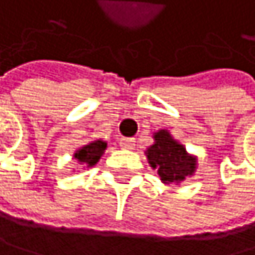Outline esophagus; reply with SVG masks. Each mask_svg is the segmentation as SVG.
<instances>
[{
  "label": "esophagus",
  "mask_w": 255,
  "mask_h": 255,
  "mask_svg": "<svg viewBox=\"0 0 255 255\" xmlns=\"http://www.w3.org/2000/svg\"><path fill=\"white\" fill-rule=\"evenodd\" d=\"M119 144H121V147H124V149H133L134 138H121Z\"/></svg>",
  "instance_id": "obj_1"
}]
</instances>
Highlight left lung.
Listing matches in <instances>:
<instances>
[{
  "mask_svg": "<svg viewBox=\"0 0 255 255\" xmlns=\"http://www.w3.org/2000/svg\"><path fill=\"white\" fill-rule=\"evenodd\" d=\"M155 142L145 150L149 164L156 169L163 183H180L196 171V156L186 152L167 130H158L153 134Z\"/></svg>",
  "mask_w": 255,
  "mask_h": 255,
  "instance_id": "left-lung-1",
  "label": "left lung"
}]
</instances>
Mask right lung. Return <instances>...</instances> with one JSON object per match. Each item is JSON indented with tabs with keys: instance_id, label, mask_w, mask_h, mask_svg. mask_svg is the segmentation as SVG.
<instances>
[{
	"instance_id": "1",
	"label": "right lung",
	"mask_w": 255,
	"mask_h": 255,
	"mask_svg": "<svg viewBox=\"0 0 255 255\" xmlns=\"http://www.w3.org/2000/svg\"><path fill=\"white\" fill-rule=\"evenodd\" d=\"M105 150H106V142L105 141H102V139L91 141L89 144L80 147V149L73 153V158L80 164H86L88 167H91V166L97 164V161L102 158V155H103Z\"/></svg>"
}]
</instances>
